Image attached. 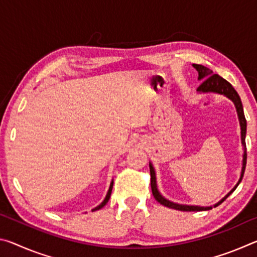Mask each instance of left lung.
<instances>
[{
  "label": "left lung",
  "mask_w": 257,
  "mask_h": 257,
  "mask_svg": "<svg viewBox=\"0 0 257 257\" xmlns=\"http://www.w3.org/2000/svg\"><path fill=\"white\" fill-rule=\"evenodd\" d=\"M193 67L196 69L198 72V80H203V82L197 88V92L199 93H216V94H221L227 96L229 99H231L233 102L234 106H236V110L238 113V119H239V123H240V129H241V144L243 146V155H242V168H241V173H240V178L237 182V185L233 187V188L229 191V193L225 195V196L221 199L220 202H217L214 207L220 205L221 203L230 196V194H232L234 189L237 188L238 185L240 184V181L243 177V172H245V168H246V161H247V153H246V143H245V137H246V128H247V123H246V119H245V114H243V108H242V104L240 101V97H239L238 93L234 90L233 87L231 86L230 82H228L225 79H223L222 77H220L216 73H213L211 69H208L206 67L202 66V64H193ZM150 172H151V187H152V193H153L154 198L158 201L160 204L162 205L170 207V208H175V210L178 211H187V212H191V211H206V210H211L212 206H195V205H182V204H177L170 202L169 199L164 198L162 195L160 194V191L158 189V185H156V176H155V170L153 168L152 163H150Z\"/></svg>",
  "instance_id": "1"
}]
</instances>
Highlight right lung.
Returning <instances> with one entry per match:
<instances>
[{
  "mask_svg": "<svg viewBox=\"0 0 257 257\" xmlns=\"http://www.w3.org/2000/svg\"><path fill=\"white\" fill-rule=\"evenodd\" d=\"M112 188H113V180L111 181V185H110V188H108V190H107V194H106V196H105V198H104V201L99 204L98 206H96L95 208H93L92 211H97V210H101V208L103 207V206H105V204L108 202V199H110V196H111V193H112Z\"/></svg>",
  "mask_w": 257,
  "mask_h": 257,
  "instance_id": "obj_1",
  "label": "right lung"
}]
</instances>
